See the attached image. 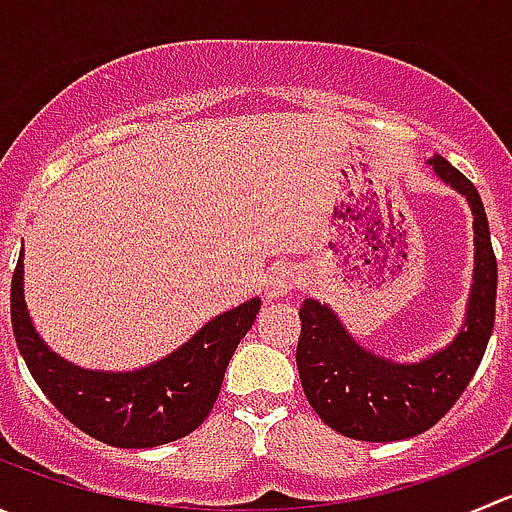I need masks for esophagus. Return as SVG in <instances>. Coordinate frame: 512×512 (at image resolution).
Returning <instances> with one entry per match:
<instances>
[{"instance_id": "obj_1", "label": "esophagus", "mask_w": 512, "mask_h": 512, "mask_svg": "<svg viewBox=\"0 0 512 512\" xmlns=\"http://www.w3.org/2000/svg\"><path fill=\"white\" fill-rule=\"evenodd\" d=\"M297 282L299 277L297 272H294V267L287 265V262H277V265L270 267L262 287H265L267 299H280V297H287V294L297 287Z\"/></svg>"}]
</instances>
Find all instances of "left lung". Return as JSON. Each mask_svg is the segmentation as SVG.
Returning <instances> with one entry per match:
<instances>
[{
	"label": "left lung",
	"instance_id": "8db88e82",
	"mask_svg": "<svg viewBox=\"0 0 512 512\" xmlns=\"http://www.w3.org/2000/svg\"><path fill=\"white\" fill-rule=\"evenodd\" d=\"M428 165L468 200L473 213L476 267L453 342L421 361L386 359L356 344L329 304L304 299L299 309L297 369L304 396L329 428L356 441H401L441 421L476 374L493 332L498 265L480 195L446 158L433 156Z\"/></svg>",
	"mask_w": 512,
	"mask_h": 512
}]
</instances>
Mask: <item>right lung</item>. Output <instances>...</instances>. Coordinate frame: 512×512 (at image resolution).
<instances>
[{
  "instance_id": "obj_1",
  "label": "right lung",
  "mask_w": 512,
  "mask_h": 512,
  "mask_svg": "<svg viewBox=\"0 0 512 512\" xmlns=\"http://www.w3.org/2000/svg\"><path fill=\"white\" fill-rule=\"evenodd\" d=\"M257 312L260 297H252L153 364L98 371L51 352L34 329L24 302V247L12 277L14 339L34 381L76 428L116 448H153L193 433L213 409L227 364Z\"/></svg>"
}]
</instances>
